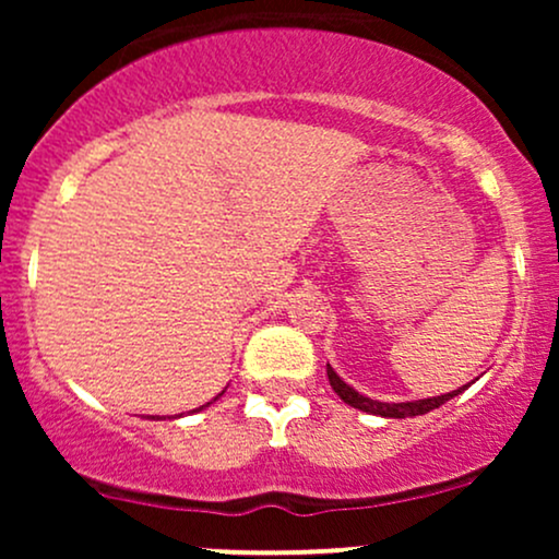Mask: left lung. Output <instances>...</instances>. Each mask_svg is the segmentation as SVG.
<instances>
[{
    "label": "left lung",
    "mask_w": 559,
    "mask_h": 559,
    "mask_svg": "<svg viewBox=\"0 0 559 559\" xmlns=\"http://www.w3.org/2000/svg\"><path fill=\"white\" fill-rule=\"evenodd\" d=\"M325 373H329V381L333 391H336L342 400L349 404V407H357L362 409V413H370V415H381V418H415V415H426L431 413V409L441 407V404L452 400V396H457L460 391H465L467 386L457 389V391H449V394H441V396H431V400H415V402H376L370 400V396H362L360 391H355L349 386V383H344L342 378L336 376V370L331 368V365H325Z\"/></svg>",
    "instance_id": "left-lung-1"
}]
</instances>
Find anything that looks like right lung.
Segmentation results:
<instances>
[{
  "label": "right lung",
  "mask_w": 559,
  "mask_h": 559,
  "mask_svg": "<svg viewBox=\"0 0 559 559\" xmlns=\"http://www.w3.org/2000/svg\"><path fill=\"white\" fill-rule=\"evenodd\" d=\"M207 404H210V402H207ZM207 404H204V407H207ZM199 409H202V407H199ZM157 420H159V418H157Z\"/></svg>",
  "instance_id": "obj_1"
}]
</instances>
